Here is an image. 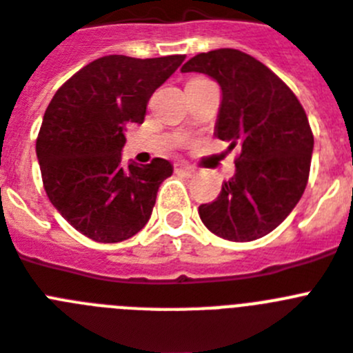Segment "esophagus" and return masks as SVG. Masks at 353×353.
Returning <instances> with one entry per match:
<instances>
[{
	"instance_id": "34e87169",
	"label": "esophagus",
	"mask_w": 353,
	"mask_h": 353,
	"mask_svg": "<svg viewBox=\"0 0 353 353\" xmlns=\"http://www.w3.org/2000/svg\"><path fill=\"white\" fill-rule=\"evenodd\" d=\"M174 172L179 174V176H192V174H194V168L188 167V165H183V163H177L176 167H174Z\"/></svg>"
}]
</instances>
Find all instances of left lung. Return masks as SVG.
<instances>
[{
  "label": "left lung",
  "instance_id": "1",
  "mask_svg": "<svg viewBox=\"0 0 353 353\" xmlns=\"http://www.w3.org/2000/svg\"><path fill=\"white\" fill-rule=\"evenodd\" d=\"M181 71L219 82L215 136L241 149L235 176L201 204V221L226 241H256L285 221L309 181L314 136L305 109L280 77L241 50L199 53Z\"/></svg>",
  "mask_w": 353,
  "mask_h": 353
}]
</instances>
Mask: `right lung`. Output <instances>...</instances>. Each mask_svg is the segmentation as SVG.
I'll use <instances>...</instances> for the list:
<instances>
[{"label": "right lung", "mask_w": 353, "mask_h": 353, "mask_svg": "<svg viewBox=\"0 0 353 353\" xmlns=\"http://www.w3.org/2000/svg\"><path fill=\"white\" fill-rule=\"evenodd\" d=\"M185 55H105L79 70L46 108L35 152L48 199L91 241L131 239L149 222L158 188L172 176L167 159L123 167L125 129L143 123L152 93Z\"/></svg>", "instance_id": "1"}]
</instances>
